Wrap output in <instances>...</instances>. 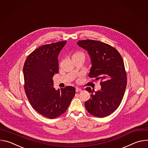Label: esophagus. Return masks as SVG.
Here are the masks:
<instances>
[{"label": "esophagus", "mask_w": 148, "mask_h": 148, "mask_svg": "<svg viewBox=\"0 0 148 148\" xmlns=\"http://www.w3.org/2000/svg\"><path fill=\"white\" fill-rule=\"evenodd\" d=\"M75 91H76V92H81V91H82V90L81 89V88H76V89H75Z\"/></svg>", "instance_id": "esophagus-1"}]
</instances>
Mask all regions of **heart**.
I'll return each mask as SVG.
<instances>
[{
  "label": "heart",
  "mask_w": 148,
  "mask_h": 148,
  "mask_svg": "<svg viewBox=\"0 0 148 148\" xmlns=\"http://www.w3.org/2000/svg\"><path fill=\"white\" fill-rule=\"evenodd\" d=\"M76 54H82L81 53H76Z\"/></svg>",
  "instance_id": "heart-1"
}]
</instances>
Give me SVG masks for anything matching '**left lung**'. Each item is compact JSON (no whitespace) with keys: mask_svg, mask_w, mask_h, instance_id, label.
<instances>
[{"mask_svg":"<svg viewBox=\"0 0 148 148\" xmlns=\"http://www.w3.org/2000/svg\"><path fill=\"white\" fill-rule=\"evenodd\" d=\"M77 45L86 50L92 67L89 77L101 80L100 90L90 87L86 90L91 93L85 102L87 111L97 117H105L114 112L122 100L127 84V76L121 55L112 46L94 40H79Z\"/></svg>","mask_w":148,"mask_h":148,"instance_id":"obj_1","label":"left lung"}]
</instances>
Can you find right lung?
Instances as JSON below:
<instances>
[{"label":"right lung","instance_id":"right-lung-1","mask_svg":"<svg viewBox=\"0 0 148 148\" xmlns=\"http://www.w3.org/2000/svg\"><path fill=\"white\" fill-rule=\"evenodd\" d=\"M66 43L61 41L39 47L28 56L23 66L28 100L37 112L50 119L64 114L75 94L74 87L58 90L53 87V77L58 73V56Z\"/></svg>","mask_w":148,"mask_h":148}]
</instances>
